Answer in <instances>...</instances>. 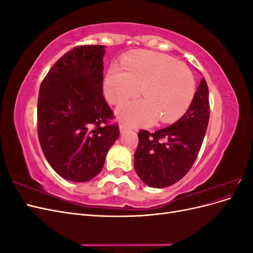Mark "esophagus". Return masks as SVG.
Wrapping results in <instances>:
<instances>
[{"instance_id":"esophagus-1","label":"esophagus","mask_w":253,"mask_h":253,"mask_svg":"<svg viewBox=\"0 0 253 253\" xmlns=\"http://www.w3.org/2000/svg\"><path fill=\"white\" fill-rule=\"evenodd\" d=\"M119 128H120V132H125L126 129L128 128V126L126 124H122V122H121V124L119 125Z\"/></svg>"}]
</instances>
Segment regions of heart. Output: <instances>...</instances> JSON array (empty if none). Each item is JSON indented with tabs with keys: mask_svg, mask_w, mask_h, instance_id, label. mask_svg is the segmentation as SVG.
I'll return each instance as SVG.
<instances>
[{
	"mask_svg": "<svg viewBox=\"0 0 253 253\" xmlns=\"http://www.w3.org/2000/svg\"><path fill=\"white\" fill-rule=\"evenodd\" d=\"M112 65L103 81L104 96L112 104H121L140 93V100L126 103L117 111L128 124L149 126L155 120L172 122L192 103L195 79L189 67L163 52L142 50Z\"/></svg>",
	"mask_w": 253,
	"mask_h": 253,
	"instance_id": "obj_1",
	"label": "heart"
}]
</instances>
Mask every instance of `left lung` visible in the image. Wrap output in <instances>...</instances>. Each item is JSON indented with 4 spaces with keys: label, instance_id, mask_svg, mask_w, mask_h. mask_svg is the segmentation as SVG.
I'll return each instance as SVG.
<instances>
[{
    "label": "left lung",
    "instance_id": "8db88e82",
    "mask_svg": "<svg viewBox=\"0 0 253 253\" xmlns=\"http://www.w3.org/2000/svg\"><path fill=\"white\" fill-rule=\"evenodd\" d=\"M209 117V89L203 78L179 120L154 133L138 132L134 168L141 180L152 188H166L180 180L195 163Z\"/></svg>",
    "mask_w": 253,
    "mask_h": 253
}]
</instances>
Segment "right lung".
I'll use <instances>...</instances> for the list:
<instances>
[{
  "mask_svg": "<svg viewBox=\"0 0 253 253\" xmlns=\"http://www.w3.org/2000/svg\"><path fill=\"white\" fill-rule=\"evenodd\" d=\"M103 45L67 51L43 79L38 137L45 158L63 178L83 182L100 173L120 134L103 97Z\"/></svg>",
  "mask_w": 253,
  "mask_h": 253,
  "instance_id": "add662e5",
  "label": "right lung"
}]
</instances>
